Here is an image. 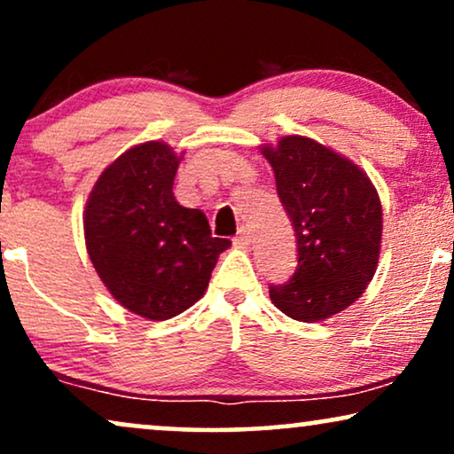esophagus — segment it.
I'll return each instance as SVG.
<instances>
[{
    "mask_svg": "<svg viewBox=\"0 0 454 454\" xmlns=\"http://www.w3.org/2000/svg\"><path fill=\"white\" fill-rule=\"evenodd\" d=\"M234 243L240 245V247H247L251 245V231L247 226H240L237 237H234Z\"/></svg>",
    "mask_w": 454,
    "mask_h": 454,
    "instance_id": "esophagus-1",
    "label": "esophagus"
}]
</instances>
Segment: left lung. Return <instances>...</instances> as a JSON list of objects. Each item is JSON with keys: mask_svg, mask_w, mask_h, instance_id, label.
<instances>
[{"mask_svg": "<svg viewBox=\"0 0 454 454\" xmlns=\"http://www.w3.org/2000/svg\"><path fill=\"white\" fill-rule=\"evenodd\" d=\"M297 239V270L270 300L300 323H320L364 294L377 270L383 214L358 165L303 136L262 146Z\"/></svg>", "mask_w": 454, "mask_h": 454, "instance_id": "8db88e82", "label": "left lung"}]
</instances>
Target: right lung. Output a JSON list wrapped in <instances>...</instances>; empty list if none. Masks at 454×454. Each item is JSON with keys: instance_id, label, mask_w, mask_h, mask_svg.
Masks as SVG:
<instances>
[{"instance_id": "1", "label": "right lung", "mask_w": 454, "mask_h": 454, "mask_svg": "<svg viewBox=\"0 0 454 454\" xmlns=\"http://www.w3.org/2000/svg\"><path fill=\"white\" fill-rule=\"evenodd\" d=\"M180 159L165 142L129 148L102 171L83 214L85 247L100 280L123 308L148 320L177 317L199 301L231 247L211 237L203 211L176 200Z\"/></svg>"}]
</instances>
